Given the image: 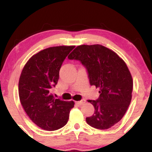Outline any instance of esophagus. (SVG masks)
<instances>
[{
    "label": "esophagus",
    "instance_id": "34e87169",
    "mask_svg": "<svg viewBox=\"0 0 152 152\" xmlns=\"http://www.w3.org/2000/svg\"><path fill=\"white\" fill-rule=\"evenodd\" d=\"M86 101L85 100H81V101H78V102H76V104H79V105H83V104H85Z\"/></svg>",
    "mask_w": 152,
    "mask_h": 152
}]
</instances>
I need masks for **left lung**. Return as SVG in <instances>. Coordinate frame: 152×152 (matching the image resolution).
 Returning a JSON list of instances; mask_svg holds the SVG:
<instances>
[{"mask_svg":"<svg viewBox=\"0 0 152 152\" xmlns=\"http://www.w3.org/2000/svg\"><path fill=\"white\" fill-rule=\"evenodd\" d=\"M68 58L86 66L90 84L99 91L97 100H88L95 111L86 118L98 129H107L124 116L132 101L133 79L126 63L112 50L99 44L78 46Z\"/></svg>","mask_w":152,"mask_h":152,"instance_id":"8db88e82","label":"left lung"}]
</instances>
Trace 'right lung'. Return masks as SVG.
I'll list each match as a JSON object with an SVG mask.
<instances>
[{"label":"right lung","instance_id":"add662e5","mask_svg":"<svg viewBox=\"0 0 152 152\" xmlns=\"http://www.w3.org/2000/svg\"><path fill=\"white\" fill-rule=\"evenodd\" d=\"M75 46L47 48L26 62L18 82L20 104L26 114L42 129L54 131L67 124L74 101L56 99L51 88L58 83L62 63Z\"/></svg>","mask_w":152,"mask_h":152}]
</instances>
